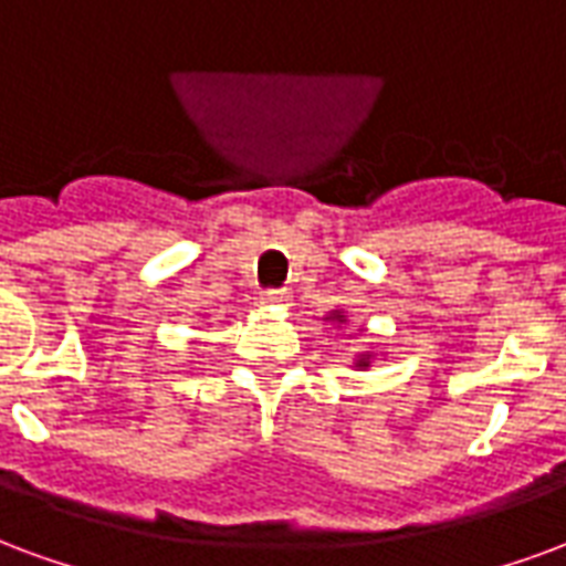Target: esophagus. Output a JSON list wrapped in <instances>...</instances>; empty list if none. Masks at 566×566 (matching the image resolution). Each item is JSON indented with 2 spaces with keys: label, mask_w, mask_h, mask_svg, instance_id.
I'll list each match as a JSON object with an SVG mask.
<instances>
[{
  "label": "esophagus",
  "mask_w": 566,
  "mask_h": 566,
  "mask_svg": "<svg viewBox=\"0 0 566 566\" xmlns=\"http://www.w3.org/2000/svg\"><path fill=\"white\" fill-rule=\"evenodd\" d=\"M262 304H271V307L289 304V292L286 289H268V292H262Z\"/></svg>",
  "instance_id": "34e87169"
}]
</instances>
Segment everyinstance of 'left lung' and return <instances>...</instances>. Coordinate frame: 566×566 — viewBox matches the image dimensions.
<instances>
[{
	"label": "left lung",
	"mask_w": 566,
	"mask_h": 566,
	"mask_svg": "<svg viewBox=\"0 0 566 566\" xmlns=\"http://www.w3.org/2000/svg\"><path fill=\"white\" fill-rule=\"evenodd\" d=\"M325 323H332L334 328H340V332H356L361 334V328H353V323H349V316H346L344 307H337V311H328L325 313ZM379 353H374V346H365V349H358L356 356H353V368L356 370H368L370 365H374V358H377Z\"/></svg>",
	"instance_id": "1"
}]
</instances>
